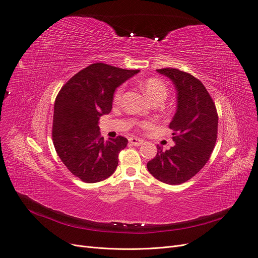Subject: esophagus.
Returning a JSON list of instances; mask_svg holds the SVG:
<instances>
[{
	"label": "esophagus",
	"instance_id": "esophagus-1",
	"mask_svg": "<svg viewBox=\"0 0 258 258\" xmlns=\"http://www.w3.org/2000/svg\"><path fill=\"white\" fill-rule=\"evenodd\" d=\"M128 141H130L131 144H133V145H135V146H140V145L143 143V140H142V139L136 138V137H131V138L128 139Z\"/></svg>",
	"mask_w": 258,
	"mask_h": 258
}]
</instances>
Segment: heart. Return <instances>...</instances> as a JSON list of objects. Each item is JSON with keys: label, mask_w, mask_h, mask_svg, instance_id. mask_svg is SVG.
Listing matches in <instances>:
<instances>
[{"label": "heart", "mask_w": 258, "mask_h": 258, "mask_svg": "<svg viewBox=\"0 0 258 258\" xmlns=\"http://www.w3.org/2000/svg\"><path fill=\"white\" fill-rule=\"evenodd\" d=\"M141 87H142V90L144 91V93L147 95V97L151 100H156V99H163L164 100L167 96V87L161 79H158L155 77L147 78L141 84ZM123 90H124L123 87H120L117 89V91L115 92V95H114L115 102L120 101ZM148 124H150L148 122H143L141 125L146 127V126H148Z\"/></svg>", "instance_id": "heart-1"}]
</instances>
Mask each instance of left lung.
Wrapping results in <instances>:
<instances>
[{
  "label": "left lung",
  "mask_w": 258,
  "mask_h": 258,
  "mask_svg": "<svg viewBox=\"0 0 258 258\" xmlns=\"http://www.w3.org/2000/svg\"><path fill=\"white\" fill-rule=\"evenodd\" d=\"M168 77L177 91V111L169 123L174 145L147 163L154 177L169 185L191 179L205 166L218 138L219 116L208 91L191 74L173 68L157 70Z\"/></svg>",
  "instance_id": "left-lung-1"
}]
</instances>
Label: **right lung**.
I'll return each instance as SVG.
<instances>
[{
	"mask_svg": "<svg viewBox=\"0 0 258 258\" xmlns=\"http://www.w3.org/2000/svg\"><path fill=\"white\" fill-rule=\"evenodd\" d=\"M102 62L92 63L60 89L54 103L52 138L66 167L86 183L107 179L118 165V155L127 139L105 141L99 118L111 112L115 90L139 73Z\"/></svg>",
	"mask_w": 258,
	"mask_h": 258,
	"instance_id": "right-lung-1",
	"label": "right lung"
}]
</instances>
